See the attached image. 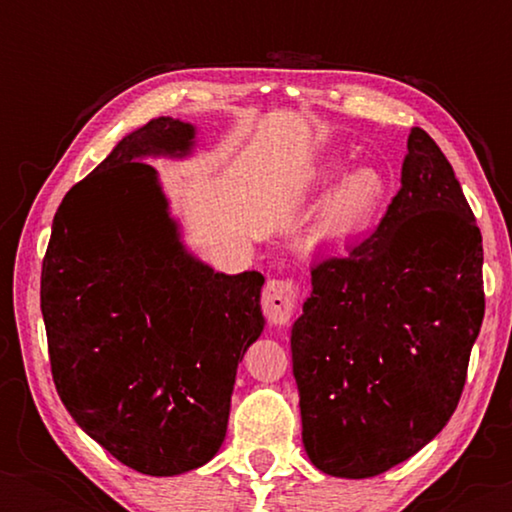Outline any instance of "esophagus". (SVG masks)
Returning <instances> with one entry per match:
<instances>
[{"mask_svg": "<svg viewBox=\"0 0 512 512\" xmlns=\"http://www.w3.org/2000/svg\"><path fill=\"white\" fill-rule=\"evenodd\" d=\"M261 305L270 324H289L298 305V286L291 279H270L263 289Z\"/></svg>", "mask_w": 512, "mask_h": 512, "instance_id": "obj_1", "label": "esophagus"}]
</instances>
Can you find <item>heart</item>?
Listing matches in <instances>:
<instances>
[{
  "mask_svg": "<svg viewBox=\"0 0 512 512\" xmlns=\"http://www.w3.org/2000/svg\"><path fill=\"white\" fill-rule=\"evenodd\" d=\"M345 167L347 160L340 156L321 160L307 170L298 188V200L310 202L321 198L328 187L336 184L321 202L312 226V240L326 247H338L366 233L380 219L389 202V179L382 170L361 165L343 175Z\"/></svg>",
  "mask_w": 512,
  "mask_h": 512,
  "instance_id": "b5f03b06",
  "label": "heart"
}]
</instances>
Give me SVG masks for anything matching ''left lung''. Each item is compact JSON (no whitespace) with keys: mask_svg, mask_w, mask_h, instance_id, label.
<instances>
[{"mask_svg":"<svg viewBox=\"0 0 512 512\" xmlns=\"http://www.w3.org/2000/svg\"><path fill=\"white\" fill-rule=\"evenodd\" d=\"M482 317L480 228L445 153L412 128L380 226L314 265L291 328L312 464L373 478L431 443L457 410Z\"/></svg>","mask_w":512,"mask_h":512,"instance_id":"left-lung-1","label":"left lung"}]
</instances>
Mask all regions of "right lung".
<instances>
[{
  "label": "right lung",
  "mask_w": 512,
  "mask_h": 512,
  "mask_svg": "<svg viewBox=\"0 0 512 512\" xmlns=\"http://www.w3.org/2000/svg\"><path fill=\"white\" fill-rule=\"evenodd\" d=\"M195 128L153 118L69 188L41 265L51 373L74 422L144 475L193 471L226 438L230 396L263 333V275L186 251L149 156L184 158Z\"/></svg>",
  "instance_id": "right-lung-1"
}]
</instances>
